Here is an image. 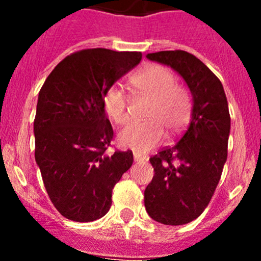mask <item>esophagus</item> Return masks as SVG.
Returning a JSON list of instances; mask_svg holds the SVG:
<instances>
[{"label": "esophagus", "mask_w": 261, "mask_h": 261, "mask_svg": "<svg viewBox=\"0 0 261 261\" xmlns=\"http://www.w3.org/2000/svg\"><path fill=\"white\" fill-rule=\"evenodd\" d=\"M135 162H137V163H140V162H145V161H146V159L144 158V156H141V155H138L137 153H135Z\"/></svg>", "instance_id": "obj_1"}]
</instances>
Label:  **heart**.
<instances>
[{"label":"heart","instance_id":"b5f03b06","mask_svg":"<svg viewBox=\"0 0 261 261\" xmlns=\"http://www.w3.org/2000/svg\"><path fill=\"white\" fill-rule=\"evenodd\" d=\"M130 84L138 93L151 99L145 115L147 121L133 123L119 133L121 147L144 154L158 146L163 140V128L170 135L183 129L191 114V99L183 87L176 86V78L168 69L150 65L136 73ZM103 108L114 123L123 125L128 121V100L120 86L108 87L103 95Z\"/></svg>","mask_w":261,"mask_h":261}]
</instances>
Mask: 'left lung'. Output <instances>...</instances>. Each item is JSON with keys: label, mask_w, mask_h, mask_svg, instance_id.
Wrapping results in <instances>:
<instances>
[{"label": "left lung", "mask_w": 261, "mask_h": 261, "mask_svg": "<svg viewBox=\"0 0 261 261\" xmlns=\"http://www.w3.org/2000/svg\"><path fill=\"white\" fill-rule=\"evenodd\" d=\"M184 80L192 95L188 128L179 142L150 158L153 180L145 190V208L154 221L184 225L208 206L227 159L229 105L221 81L186 50L147 53Z\"/></svg>", "instance_id": "8db88e82"}]
</instances>
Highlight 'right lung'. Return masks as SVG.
I'll return each mask as SVG.
<instances>
[{
	"label": "right lung",
	"instance_id": "1",
	"mask_svg": "<svg viewBox=\"0 0 261 261\" xmlns=\"http://www.w3.org/2000/svg\"><path fill=\"white\" fill-rule=\"evenodd\" d=\"M141 52L85 49L65 57L41 87L34 121L35 161L55 208L75 222L102 218L132 151L106 154L114 136L103 95L140 64Z\"/></svg>",
	"mask_w": 261,
	"mask_h": 261
}]
</instances>
